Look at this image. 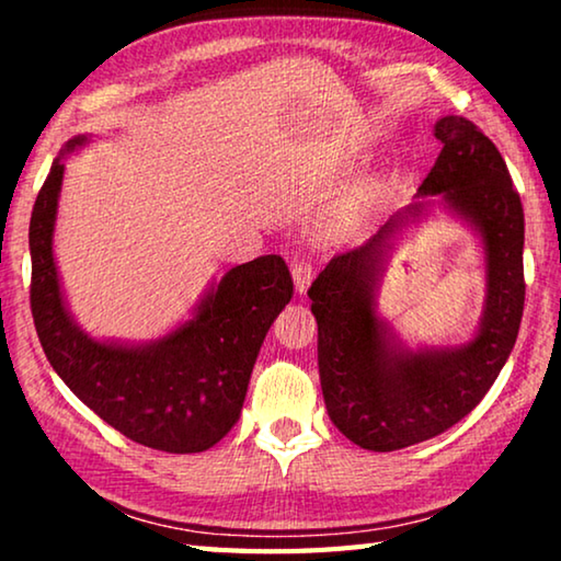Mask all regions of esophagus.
<instances>
[{"mask_svg": "<svg viewBox=\"0 0 561 561\" xmlns=\"http://www.w3.org/2000/svg\"><path fill=\"white\" fill-rule=\"evenodd\" d=\"M291 277H294V287L297 291H307L311 277H314V270H311L309 262H294L291 264Z\"/></svg>", "mask_w": 561, "mask_h": 561, "instance_id": "esophagus-1", "label": "esophagus"}]
</instances>
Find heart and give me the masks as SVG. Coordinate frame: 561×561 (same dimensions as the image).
Listing matches in <instances>:
<instances>
[{
    "instance_id": "obj_1",
    "label": "heart",
    "mask_w": 561,
    "mask_h": 561,
    "mask_svg": "<svg viewBox=\"0 0 561 561\" xmlns=\"http://www.w3.org/2000/svg\"><path fill=\"white\" fill-rule=\"evenodd\" d=\"M366 201H368L366 193H360L358 197H354V201H351V203L344 207V213L339 215L336 230H351V227H354V225L360 220V215H364Z\"/></svg>"
}]
</instances>
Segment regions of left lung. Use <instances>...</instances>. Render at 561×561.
<instances>
[{
  "label": "left lung",
  "mask_w": 561,
  "mask_h": 561,
  "mask_svg": "<svg viewBox=\"0 0 561 561\" xmlns=\"http://www.w3.org/2000/svg\"><path fill=\"white\" fill-rule=\"evenodd\" d=\"M435 138L443 150L417 187V201L388 217L368 242L336 254L309 289L331 423L351 443L376 453L435 438L462 421L500 376L525 309V213L505 160L462 116L440 118ZM428 196H440L439 204L479 232L489 291L468 345L413 352L375 314V287L394 237L427 214Z\"/></svg>",
  "instance_id": "8db88e82"
}]
</instances>
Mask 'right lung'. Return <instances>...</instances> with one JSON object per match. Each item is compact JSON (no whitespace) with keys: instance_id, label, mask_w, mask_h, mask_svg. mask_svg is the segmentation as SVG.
<instances>
[{"instance_id":"right-lung-1","label":"right lung","mask_w":561,"mask_h":561,"mask_svg":"<svg viewBox=\"0 0 561 561\" xmlns=\"http://www.w3.org/2000/svg\"><path fill=\"white\" fill-rule=\"evenodd\" d=\"M76 136L51 163L30 222L32 314L61 381L111 428L146 448L203 453L240 421L254 360L294 284L279 254L232 267L207 289L195 314L148 344L99 341L76 324L54 262V225L64 158L87 146Z\"/></svg>"}]
</instances>
